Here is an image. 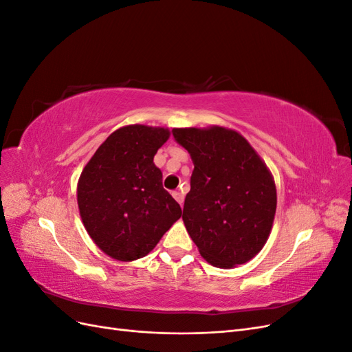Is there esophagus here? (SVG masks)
<instances>
[{
    "instance_id": "1",
    "label": "esophagus",
    "mask_w": 352,
    "mask_h": 352,
    "mask_svg": "<svg viewBox=\"0 0 352 352\" xmlns=\"http://www.w3.org/2000/svg\"><path fill=\"white\" fill-rule=\"evenodd\" d=\"M172 195H173V198L179 202L180 206H184V199H185V197H184V194H182V192H179V190H175V192H173Z\"/></svg>"
}]
</instances>
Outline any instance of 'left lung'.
<instances>
[{"label": "left lung", "mask_w": 352, "mask_h": 352, "mask_svg": "<svg viewBox=\"0 0 352 352\" xmlns=\"http://www.w3.org/2000/svg\"><path fill=\"white\" fill-rule=\"evenodd\" d=\"M173 138L194 162L182 219L199 254L225 269L250 261L274 220L269 168L242 135L225 127L173 129Z\"/></svg>", "instance_id": "8db88e82"}]
</instances>
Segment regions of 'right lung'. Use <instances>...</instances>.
I'll return each mask as SVG.
<instances>
[{
	"label": "right lung",
	"instance_id": "1",
	"mask_svg": "<svg viewBox=\"0 0 352 352\" xmlns=\"http://www.w3.org/2000/svg\"><path fill=\"white\" fill-rule=\"evenodd\" d=\"M168 135L164 127H120L83 168L78 184L80 217L92 241L111 258L144 257L182 216L154 164Z\"/></svg>",
	"mask_w": 352,
	"mask_h": 352
}]
</instances>
